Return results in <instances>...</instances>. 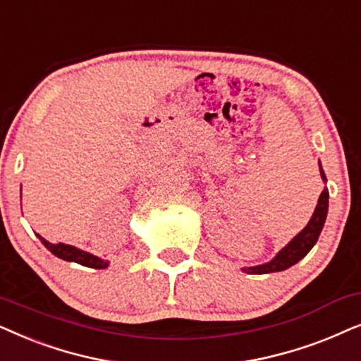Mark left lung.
<instances>
[{"instance_id":"left-lung-1","label":"left lung","mask_w":361,"mask_h":361,"mask_svg":"<svg viewBox=\"0 0 361 361\" xmlns=\"http://www.w3.org/2000/svg\"><path fill=\"white\" fill-rule=\"evenodd\" d=\"M319 170H320V176L324 180V183H326V176L324 173V168H322V163L319 161ZM326 213H329V190L324 188L322 191L319 203L315 206L314 214L304 229L297 234L295 238H292L289 244L284 246L279 251L276 256H274L269 262L259 264V266H251V267H243V272L246 274H271V272H281L286 271L304 259L312 247L315 246L317 239H319L322 228H324L325 219H326Z\"/></svg>"}]
</instances>
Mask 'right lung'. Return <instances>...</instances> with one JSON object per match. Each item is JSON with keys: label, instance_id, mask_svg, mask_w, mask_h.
I'll return each mask as SVG.
<instances>
[{"label": "right lung", "instance_id": "1", "mask_svg": "<svg viewBox=\"0 0 361 361\" xmlns=\"http://www.w3.org/2000/svg\"><path fill=\"white\" fill-rule=\"evenodd\" d=\"M36 236L39 238V241L42 244H44V247L47 249V251H51L56 257L62 259V261L77 262V264H80V266L92 267V269L109 267V261H104V259L94 256V254H90L87 251H82V249H77L75 246H71V244H64V243L52 244L49 241H46V239L37 233H36Z\"/></svg>", "mask_w": 361, "mask_h": 361}]
</instances>
